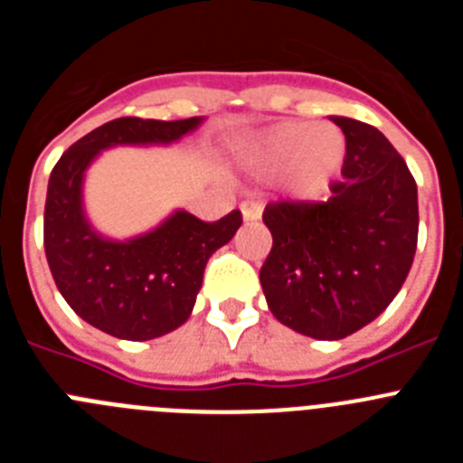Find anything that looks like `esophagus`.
I'll use <instances>...</instances> for the list:
<instances>
[{"mask_svg": "<svg viewBox=\"0 0 463 463\" xmlns=\"http://www.w3.org/2000/svg\"><path fill=\"white\" fill-rule=\"evenodd\" d=\"M241 215H243L245 222H252V220L261 218V203L257 202H243L241 203Z\"/></svg>", "mask_w": 463, "mask_h": 463, "instance_id": "obj_1", "label": "esophagus"}]
</instances>
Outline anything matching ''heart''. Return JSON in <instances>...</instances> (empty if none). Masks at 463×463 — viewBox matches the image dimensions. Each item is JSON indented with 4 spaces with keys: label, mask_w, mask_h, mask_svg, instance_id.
<instances>
[{
    "label": "heart",
    "mask_w": 463,
    "mask_h": 463,
    "mask_svg": "<svg viewBox=\"0 0 463 463\" xmlns=\"http://www.w3.org/2000/svg\"><path fill=\"white\" fill-rule=\"evenodd\" d=\"M260 169H288V187L298 199H315L329 187L345 159V137L331 125L280 122L260 134L250 146Z\"/></svg>",
    "instance_id": "heart-1"
}]
</instances>
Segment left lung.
I'll return each instance as SVG.
<instances>
[{
    "label": "left lung",
    "mask_w": 463,
    "mask_h": 463,
    "mask_svg": "<svg viewBox=\"0 0 463 463\" xmlns=\"http://www.w3.org/2000/svg\"><path fill=\"white\" fill-rule=\"evenodd\" d=\"M345 134L343 181L325 203H269L273 248L260 271L269 310L289 329L338 341L399 294L417 248V185L383 132L334 116Z\"/></svg>",
    "instance_id": "left-lung-1"
}]
</instances>
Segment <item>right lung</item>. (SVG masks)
I'll list each match as a JSON object with an SVG mask.
<instances>
[{
  "label": "right lung",
  "mask_w": 463,
  "mask_h": 463,
  "mask_svg": "<svg viewBox=\"0 0 463 463\" xmlns=\"http://www.w3.org/2000/svg\"><path fill=\"white\" fill-rule=\"evenodd\" d=\"M203 118H118L97 127L60 157L48 181L43 245L55 285L73 313L122 341H150L185 325L213 252L234 239L241 213L202 222L174 211L146 234L118 241L92 227L83 203L85 171L101 150L171 146Z\"/></svg>",
  "instance_id": "add662e5"
}]
</instances>
